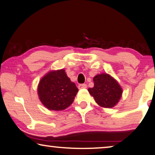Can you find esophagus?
I'll return each instance as SVG.
<instances>
[{
    "label": "esophagus",
    "instance_id": "1",
    "mask_svg": "<svg viewBox=\"0 0 155 155\" xmlns=\"http://www.w3.org/2000/svg\"><path fill=\"white\" fill-rule=\"evenodd\" d=\"M78 88L80 89H85L87 88V84H80L78 85Z\"/></svg>",
    "mask_w": 155,
    "mask_h": 155
}]
</instances>
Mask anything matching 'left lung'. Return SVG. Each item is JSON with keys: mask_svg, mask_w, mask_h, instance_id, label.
<instances>
[{"mask_svg": "<svg viewBox=\"0 0 155 155\" xmlns=\"http://www.w3.org/2000/svg\"><path fill=\"white\" fill-rule=\"evenodd\" d=\"M94 87L88 89L95 101L104 107L111 108L120 101L122 89L117 82L106 73L97 75L94 78Z\"/></svg>", "mask_w": 155, "mask_h": 155, "instance_id": "8db88e82", "label": "left lung"}]
</instances>
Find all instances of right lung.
<instances>
[{"mask_svg":"<svg viewBox=\"0 0 155 155\" xmlns=\"http://www.w3.org/2000/svg\"><path fill=\"white\" fill-rule=\"evenodd\" d=\"M78 89L64 69L51 71L40 81L38 92L40 101L50 110H62L72 104Z\"/></svg>","mask_w":155,"mask_h":155,"instance_id":"add662e5","label":"right lung"}]
</instances>
